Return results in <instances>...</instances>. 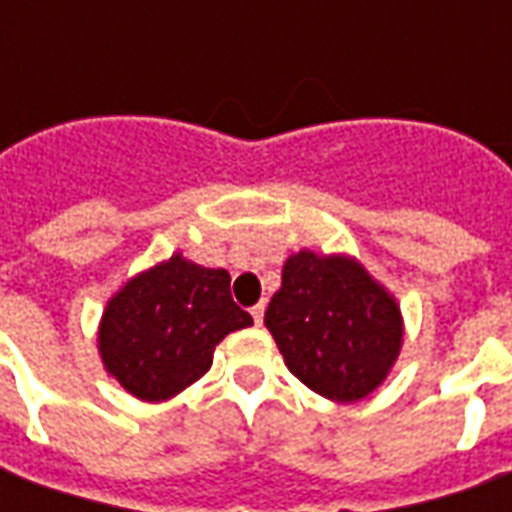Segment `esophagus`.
I'll return each mask as SVG.
<instances>
[{
    "label": "esophagus",
    "instance_id": "1",
    "mask_svg": "<svg viewBox=\"0 0 512 512\" xmlns=\"http://www.w3.org/2000/svg\"><path fill=\"white\" fill-rule=\"evenodd\" d=\"M263 312H266V304H263V301H260V304H255V307H252V318H255L257 326L263 323Z\"/></svg>",
    "mask_w": 512,
    "mask_h": 512
}]
</instances>
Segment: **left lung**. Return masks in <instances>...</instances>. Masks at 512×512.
<instances>
[{"instance_id": "obj_1", "label": "left lung", "mask_w": 512, "mask_h": 512, "mask_svg": "<svg viewBox=\"0 0 512 512\" xmlns=\"http://www.w3.org/2000/svg\"><path fill=\"white\" fill-rule=\"evenodd\" d=\"M266 329L312 392L356 403L376 392L403 348V312L356 257L301 249L282 266Z\"/></svg>"}]
</instances>
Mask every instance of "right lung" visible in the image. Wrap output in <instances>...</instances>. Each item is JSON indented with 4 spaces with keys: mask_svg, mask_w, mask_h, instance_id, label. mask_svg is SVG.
<instances>
[{
    "mask_svg": "<svg viewBox=\"0 0 512 512\" xmlns=\"http://www.w3.org/2000/svg\"><path fill=\"white\" fill-rule=\"evenodd\" d=\"M246 326L252 315L230 296V274L175 252L106 301L98 354L128 395L161 403L205 376L216 345Z\"/></svg>",
    "mask_w": 512,
    "mask_h": 512,
    "instance_id": "add662e5",
    "label": "right lung"
}]
</instances>
